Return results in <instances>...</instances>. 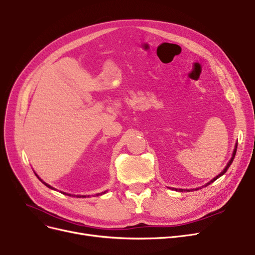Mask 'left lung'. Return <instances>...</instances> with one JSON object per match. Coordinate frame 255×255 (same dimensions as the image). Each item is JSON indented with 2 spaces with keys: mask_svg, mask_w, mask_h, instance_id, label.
Segmentation results:
<instances>
[{
  "mask_svg": "<svg viewBox=\"0 0 255 255\" xmlns=\"http://www.w3.org/2000/svg\"><path fill=\"white\" fill-rule=\"evenodd\" d=\"M236 150H237V144H236V146H235V149H234V152H233V155H232V158H231V160L229 161V164H228V165H227V167L225 168V170H223V171H222V172H221L220 174H218L217 176H216V177H215V179H213V180H212V181H211L210 183H208V184H206V185H205V186H207V185H210L211 183H213L214 181H216V180H217V179H218V177H220V176H221L222 174H225V173L227 172V170H228V169H229V167L231 166V164H232V163H233V159H234V157H235V154H236ZM176 190H180V191H183V189H176ZM196 190H198V189H196Z\"/></svg>",
  "mask_w": 255,
  "mask_h": 255,
  "instance_id": "8db88e82",
  "label": "left lung"
}]
</instances>
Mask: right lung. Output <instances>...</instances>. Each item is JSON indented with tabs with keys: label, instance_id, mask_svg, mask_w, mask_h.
Listing matches in <instances>:
<instances>
[{
	"label": "right lung",
	"instance_id": "1",
	"mask_svg": "<svg viewBox=\"0 0 255 255\" xmlns=\"http://www.w3.org/2000/svg\"><path fill=\"white\" fill-rule=\"evenodd\" d=\"M36 175H37V174H36ZM37 176H38V175H37ZM38 179H39V176H38ZM39 180H40V179H39ZM40 181H41V182H42V183L45 185V186H48L49 188H52V189H54L52 186H50V185H48L47 183H44L42 180H40ZM64 194H65V192H64ZM102 194H105V191H104V192H102ZM67 195H68V194H67ZM99 195H100V194H98L97 196H99ZM68 196H71V195H68ZM78 197H81V196H78ZM82 197H86V196H82Z\"/></svg>",
	"mask_w": 255,
	"mask_h": 255
}]
</instances>
